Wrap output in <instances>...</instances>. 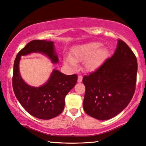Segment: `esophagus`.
<instances>
[{
  "instance_id": "34e87169",
  "label": "esophagus",
  "mask_w": 146,
  "mask_h": 146,
  "mask_svg": "<svg viewBox=\"0 0 146 146\" xmlns=\"http://www.w3.org/2000/svg\"><path fill=\"white\" fill-rule=\"evenodd\" d=\"M83 80V77L81 76V75H79L78 76V79H77V81H78L79 83H81V81Z\"/></svg>"
}]
</instances>
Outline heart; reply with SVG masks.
<instances>
[{
	"label": "heart",
	"mask_w": 146,
	"mask_h": 146,
	"mask_svg": "<svg viewBox=\"0 0 146 146\" xmlns=\"http://www.w3.org/2000/svg\"><path fill=\"white\" fill-rule=\"evenodd\" d=\"M102 46L101 42L96 41L77 46L73 50V57L66 58V63L73 67L76 62L85 61L87 71H96L101 67L108 54V49Z\"/></svg>",
	"instance_id": "b5f03b06"
}]
</instances>
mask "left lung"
I'll return each instance as SVG.
<instances>
[{
  "mask_svg": "<svg viewBox=\"0 0 146 146\" xmlns=\"http://www.w3.org/2000/svg\"><path fill=\"white\" fill-rule=\"evenodd\" d=\"M137 71L136 57L127 44L119 39L112 57L96 71L83 77L85 112L99 120L118 115L133 98Z\"/></svg>",
  "mask_w": 146,
  "mask_h": 146,
  "instance_id": "left-lung-1",
  "label": "left lung"
}]
</instances>
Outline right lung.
<instances>
[{
    "label": "right lung",
    "mask_w": 146,
    "mask_h": 146,
    "mask_svg": "<svg viewBox=\"0 0 146 146\" xmlns=\"http://www.w3.org/2000/svg\"><path fill=\"white\" fill-rule=\"evenodd\" d=\"M34 53L46 55L54 64L59 63L53 41L34 40L29 42L15 60L13 90L19 103L29 113L38 119H50L63 111L65 96L76 85L77 75H67L53 69L44 84L40 87L31 86L21 76L19 63L21 56Z\"/></svg>",
    "instance_id": "right-lung-1"
}]
</instances>
